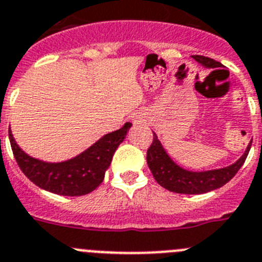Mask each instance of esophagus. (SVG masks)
<instances>
[{
	"instance_id": "esophagus-1",
	"label": "esophagus",
	"mask_w": 262,
	"mask_h": 262,
	"mask_svg": "<svg viewBox=\"0 0 262 262\" xmlns=\"http://www.w3.org/2000/svg\"><path fill=\"white\" fill-rule=\"evenodd\" d=\"M140 122H141V121H140Z\"/></svg>"
}]
</instances>
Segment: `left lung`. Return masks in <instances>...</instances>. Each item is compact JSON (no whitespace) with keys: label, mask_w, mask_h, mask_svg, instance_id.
Listing matches in <instances>:
<instances>
[{"label":"left lung","mask_w":262,"mask_h":262,"mask_svg":"<svg viewBox=\"0 0 262 262\" xmlns=\"http://www.w3.org/2000/svg\"><path fill=\"white\" fill-rule=\"evenodd\" d=\"M195 61L201 63L202 67L207 69L222 67V63L205 56H193ZM154 133V132H152ZM252 142L247 146L246 151L239 159L231 166L223 167L218 169H209V171H188L179 164H176L172 158L167 154L160 141L158 140L157 134L154 133V140L151 146L147 150V166L151 171L152 176L159 185L166 189L175 193H183V194H202L210 190L218 189L227 184L231 179L236 175L240 167L244 164L248 152L251 150Z\"/></svg>","instance_id":"obj_1"}]
</instances>
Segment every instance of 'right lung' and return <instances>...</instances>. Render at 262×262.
<instances>
[{
    "instance_id": "right-lung-1",
    "label": "right lung",
    "mask_w": 262,
    "mask_h": 262,
    "mask_svg": "<svg viewBox=\"0 0 262 262\" xmlns=\"http://www.w3.org/2000/svg\"><path fill=\"white\" fill-rule=\"evenodd\" d=\"M132 124L108 133L77 157L65 162L49 163L26 154L16 145L9 128V140L16 163L35 185L60 195H83L102 184L116 148L124 141Z\"/></svg>"
}]
</instances>
